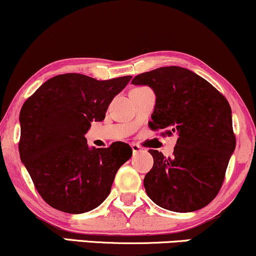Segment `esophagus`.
Wrapping results in <instances>:
<instances>
[{"instance_id":"34e87169","label":"esophagus","mask_w":256,"mask_h":256,"mask_svg":"<svg viewBox=\"0 0 256 256\" xmlns=\"http://www.w3.org/2000/svg\"><path fill=\"white\" fill-rule=\"evenodd\" d=\"M131 148H132V152H134V154L142 152V146H140V144H136V143H132Z\"/></svg>"}]
</instances>
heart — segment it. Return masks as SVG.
I'll use <instances>...</instances> for the list:
<instances>
[{
    "label": "heart",
    "instance_id": "1",
    "mask_svg": "<svg viewBox=\"0 0 256 256\" xmlns=\"http://www.w3.org/2000/svg\"><path fill=\"white\" fill-rule=\"evenodd\" d=\"M137 89H138V88H137Z\"/></svg>",
    "mask_w": 256,
    "mask_h": 256
}]
</instances>
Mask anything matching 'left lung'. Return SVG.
Listing matches in <instances>:
<instances>
[{
  "instance_id": "obj_1",
  "label": "left lung",
  "mask_w": 256,
  "mask_h": 256,
  "mask_svg": "<svg viewBox=\"0 0 256 256\" xmlns=\"http://www.w3.org/2000/svg\"><path fill=\"white\" fill-rule=\"evenodd\" d=\"M156 95L149 128L178 134L172 158L150 149L152 168L146 174V195L160 207L186 213L204 208L218 195L236 146L231 107L212 84L189 70L160 67L132 79Z\"/></svg>"
}]
</instances>
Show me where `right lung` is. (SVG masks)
I'll use <instances>...</instances> for the list:
<instances>
[{
    "mask_svg": "<svg viewBox=\"0 0 256 256\" xmlns=\"http://www.w3.org/2000/svg\"><path fill=\"white\" fill-rule=\"evenodd\" d=\"M132 77L98 80L79 73L46 80L20 110V158L42 198L55 210L79 214L110 195L120 166L131 158L128 143L90 149V122H102L114 96Z\"/></svg>",
    "mask_w": 256,
    "mask_h": 256,
    "instance_id": "right-lung-1",
    "label": "right lung"
}]
</instances>
